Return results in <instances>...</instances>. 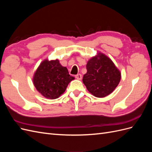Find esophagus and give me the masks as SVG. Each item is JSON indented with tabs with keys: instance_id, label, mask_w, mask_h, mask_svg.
Wrapping results in <instances>:
<instances>
[{
	"instance_id": "1",
	"label": "esophagus",
	"mask_w": 152,
	"mask_h": 152,
	"mask_svg": "<svg viewBox=\"0 0 152 152\" xmlns=\"http://www.w3.org/2000/svg\"><path fill=\"white\" fill-rule=\"evenodd\" d=\"M75 78L78 80H81L82 79V75L80 74V73H79V74L75 75Z\"/></svg>"
}]
</instances>
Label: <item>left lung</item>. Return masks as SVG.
Masks as SVG:
<instances>
[{
    "label": "left lung",
    "mask_w": 152,
    "mask_h": 152,
    "mask_svg": "<svg viewBox=\"0 0 152 152\" xmlns=\"http://www.w3.org/2000/svg\"><path fill=\"white\" fill-rule=\"evenodd\" d=\"M86 68L82 81L95 97L104 98L111 94L121 81L120 70L111 59L100 52L87 61Z\"/></svg>",
    "instance_id": "1"
}]
</instances>
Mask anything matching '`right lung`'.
Here are the masks:
<instances>
[{
  "mask_svg": "<svg viewBox=\"0 0 152 152\" xmlns=\"http://www.w3.org/2000/svg\"><path fill=\"white\" fill-rule=\"evenodd\" d=\"M75 78L69 75L68 69L58 59H45L40 64L33 77L36 89L44 97L50 99L59 98Z\"/></svg>",
  "mask_w": 152,
  "mask_h": 152,
  "instance_id": "obj_1",
  "label": "right lung"
}]
</instances>
